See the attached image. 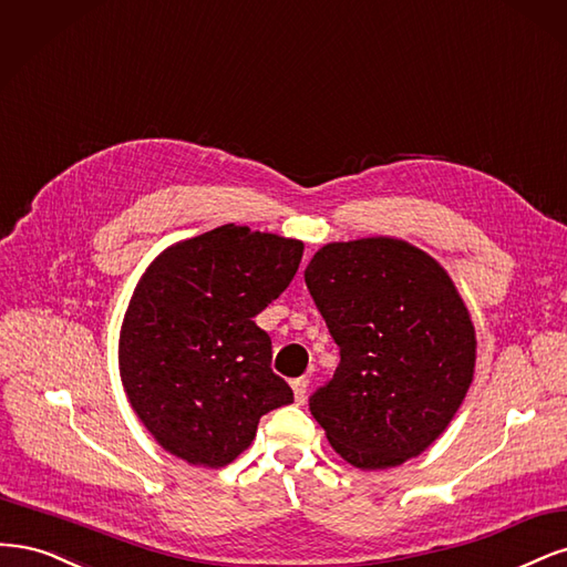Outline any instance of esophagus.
I'll return each instance as SVG.
<instances>
[{"label": "esophagus", "mask_w": 567, "mask_h": 567, "mask_svg": "<svg viewBox=\"0 0 567 567\" xmlns=\"http://www.w3.org/2000/svg\"><path fill=\"white\" fill-rule=\"evenodd\" d=\"M291 391H295V400H297V403L303 405L306 393H308V379H306V377H299V379L291 381Z\"/></svg>", "instance_id": "obj_1"}]
</instances>
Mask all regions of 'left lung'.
<instances>
[{"label":"left lung","mask_w":567,"mask_h":567,"mask_svg":"<svg viewBox=\"0 0 567 567\" xmlns=\"http://www.w3.org/2000/svg\"><path fill=\"white\" fill-rule=\"evenodd\" d=\"M341 362L310 414L346 462L391 468L422 454L462 408L476 327L447 270L398 237L330 243L303 270Z\"/></svg>","instance_id":"obj_1"}]
</instances>
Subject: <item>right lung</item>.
Masks as SVG:
<instances>
[{"label": "right lung", "instance_id": "1", "mask_svg": "<svg viewBox=\"0 0 567 567\" xmlns=\"http://www.w3.org/2000/svg\"><path fill=\"white\" fill-rule=\"evenodd\" d=\"M301 254V240L226 224L145 268L120 330V377L169 454L221 468L251 445L266 412L295 400L254 318L287 289Z\"/></svg>", "mask_w": 567, "mask_h": 567}]
</instances>
